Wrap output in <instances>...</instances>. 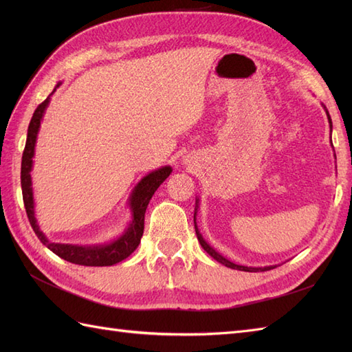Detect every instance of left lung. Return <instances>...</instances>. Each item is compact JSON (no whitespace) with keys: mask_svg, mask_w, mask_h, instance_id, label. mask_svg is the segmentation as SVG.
Returning <instances> with one entry per match:
<instances>
[{"mask_svg":"<svg viewBox=\"0 0 352 352\" xmlns=\"http://www.w3.org/2000/svg\"><path fill=\"white\" fill-rule=\"evenodd\" d=\"M322 106H324V104H322ZM324 109H325V113H327V118H328V124H330V129L333 130V122H331L330 113H328V110H327V107H325V106H324ZM331 145H333V144H331ZM198 204H199V199L197 198V201H195V213H193V222H195V231H197V237H198V241H199L201 246H203V248H204V251L208 254V256L213 257L216 261H219V263H222L223 266L231 267V269H237V271H245V272H263V271H271V269L276 267V266H263V267L243 266V265L233 263V261H230L228 258H226L223 256H221V254H219L218 251H216V250L213 248V246H210V245H208V243L204 241V237L201 236V233H199L198 226H197V212H198Z\"/></svg>","mask_w":352,"mask_h":352,"instance_id":"8db88e82","label":"left lung"}]
</instances>
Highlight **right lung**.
I'll return each mask as SVG.
<instances>
[{
	"instance_id": "1",
	"label": "right lung",
	"mask_w": 352,
	"mask_h": 352,
	"mask_svg": "<svg viewBox=\"0 0 352 352\" xmlns=\"http://www.w3.org/2000/svg\"><path fill=\"white\" fill-rule=\"evenodd\" d=\"M58 83L56 89L60 86ZM54 89V91H56ZM52 91V94H54ZM51 94V95H52ZM50 95V96H51ZM50 96L42 104L37 106L34 110L32 121L28 125L27 133V142L24 148V154H22V163H21V188H22V198H24L25 212L28 216V221L32 223V228L39 237V241L47 246L50 251H52L60 258L71 261V263L81 265V266H111L116 265L119 261L125 260L130 254L138 248L140 243L142 234H144V222H145V212L149 199L153 198L154 192L159 189V186L166 180L170 175L172 168L170 166H162L153 172H149L142 180L134 186V189L130 193L129 206L131 210V221L129 227L124 230V233L116 237L115 241L102 245H71V243H54L50 242L47 236H45L39 226H37L36 214H34V198H33V188H32V172L33 169V157H34V146L37 133L41 129V121L43 118L45 110H47L50 104Z\"/></svg>"
}]
</instances>
